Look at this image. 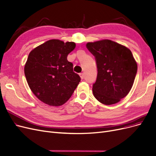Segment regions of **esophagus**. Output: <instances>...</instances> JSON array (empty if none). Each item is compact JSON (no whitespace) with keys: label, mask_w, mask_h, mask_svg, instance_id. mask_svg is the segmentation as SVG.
Instances as JSON below:
<instances>
[{"label":"esophagus","mask_w":156,"mask_h":156,"mask_svg":"<svg viewBox=\"0 0 156 156\" xmlns=\"http://www.w3.org/2000/svg\"><path fill=\"white\" fill-rule=\"evenodd\" d=\"M79 74H80V78H82V79H83V78H84V74H83V73H80Z\"/></svg>","instance_id":"1"}]
</instances>
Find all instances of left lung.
<instances>
[{
    "label": "left lung",
    "mask_w": 156,
    "mask_h": 156,
    "mask_svg": "<svg viewBox=\"0 0 156 156\" xmlns=\"http://www.w3.org/2000/svg\"><path fill=\"white\" fill-rule=\"evenodd\" d=\"M95 57L98 76L92 92L100 103H117L131 90L137 73V63L131 50L109 39L86 44Z\"/></svg>",
    "instance_id": "8db88e82"
}]
</instances>
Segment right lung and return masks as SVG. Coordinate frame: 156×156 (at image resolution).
<instances>
[{"label": "right lung", "mask_w": 156, "mask_h": 156, "mask_svg": "<svg viewBox=\"0 0 156 156\" xmlns=\"http://www.w3.org/2000/svg\"><path fill=\"white\" fill-rule=\"evenodd\" d=\"M75 47L74 42L51 39L30 52L24 67L25 75L33 94L44 103L62 105L79 84L81 78L67 59Z\"/></svg>", "instance_id": "right-lung-1"}]
</instances>
